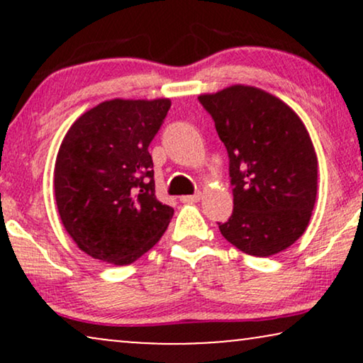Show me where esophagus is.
Listing matches in <instances>:
<instances>
[{
  "instance_id": "34e87169",
  "label": "esophagus",
  "mask_w": 363,
  "mask_h": 363,
  "mask_svg": "<svg viewBox=\"0 0 363 363\" xmlns=\"http://www.w3.org/2000/svg\"><path fill=\"white\" fill-rule=\"evenodd\" d=\"M201 200V193L198 191L195 195H185V196H180V201L182 203H196Z\"/></svg>"
}]
</instances>
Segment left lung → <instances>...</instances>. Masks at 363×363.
I'll return each instance as SVG.
<instances>
[{"instance_id":"1","label":"left lung","mask_w":363,"mask_h":363,"mask_svg":"<svg viewBox=\"0 0 363 363\" xmlns=\"http://www.w3.org/2000/svg\"><path fill=\"white\" fill-rule=\"evenodd\" d=\"M198 101L230 158L233 213L221 235L246 255L267 257L299 240L317 196V155L309 132L281 99L231 86Z\"/></svg>"}]
</instances>
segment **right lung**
<instances>
[{"mask_svg":"<svg viewBox=\"0 0 363 363\" xmlns=\"http://www.w3.org/2000/svg\"><path fill=\"white\" fill-rule=\"evenodd\" d=\"M172 102L113 99L82 113L59 147L54 195L79 250L127 266L157 245L173 208L155 196L148 145Z\"/></svg>","mask_w":363,"mask_h":363,"instance_id":"add662e5","label":"right lung"}]
</instances>
